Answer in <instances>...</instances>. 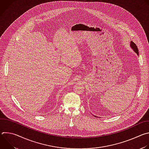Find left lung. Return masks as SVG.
<instances>
[{
  "label": "left lung",
  "mask_w": 149,
  "mask_h": 149,
  "mask_svg": "<svg viewBox=\"0 0 149 149\" xmlns=\"http://www.w3.org/2000/svg\"><path fill=\"white\" fill-rule=\"evenodd\" d=\"M130 45L131 48L134 51V52H136V53L137 54V55H139V50H138V48H137L136 45L133 42H132V41L130 42ZM93 116H94V115H93ZM94 116L95 117H97L95 116Z\"/></svg>",
  "instance_id": "left-lung-1"
}]
</instances>
